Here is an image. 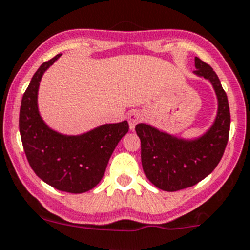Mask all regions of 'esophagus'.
<instances>
[{
  "mask_svg": "<svg viewBox=\"0 0 250 250\" xmlns=\"http://www.w3.org/2000/svg\"><path fill=\"white\" fill-rule=\"evenodd\" d=\"M127 118H128V123H129V129L134 130L135 125L143 120V115H141V112H139V111L135 110V111H132V112H129V115H128Z\"/></svg>",
  "mask_w": 250,
  "mask_h": 250,
  "instance_id": "34e87169",
  "label": "esophagus"
}]
</instances>
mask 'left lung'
Listing matches in <instances>:
<instances>
[{
  "label": "left lung",
  "mask_w": 250,
  "mask_h": 250,
  "mask_svg": "<svg viewBox=\"0 0 250 250\" xmlns=\"http://www.w3.org/2000/svg\"><path fill=\"white\" fill-rule=\"evenodd\" d=\"M193 75L208 80L215 92L218 109L210 127L198 137L183 138L139 123L141 165L146 178L163 191L174 192L196 185L215 169L225 151L230 133L228 95L208 64L195 58Z\"/></svg>",
  "instance_id": "8db88e82"
}]
</instances>
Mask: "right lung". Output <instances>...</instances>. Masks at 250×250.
<instances>
[{
	"mask_svg": "<svg viewBox=\"0 0 250 250\" xmlns=\"http://www.w3.org/2000/svg\"><path fill=\"white\" fill-rule=\"evenodd\" d=\"M62 54L43 62L22 95L19 130L32 170L59 191L83 193L100 183L113 150L128 133L127 121L105 123L88 132L67 135L52 129L39 110V88L44 72Z\"/></svg>",
	"mask_w": 250,
	"mask_h": 250,
	"instance_id": "right-lung-1",
	"label": "right lung"
}]
</instances>
